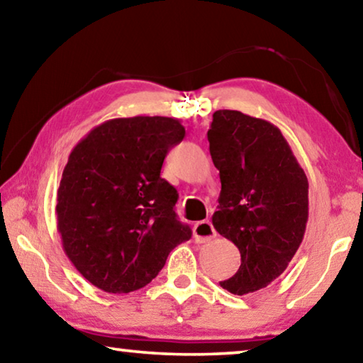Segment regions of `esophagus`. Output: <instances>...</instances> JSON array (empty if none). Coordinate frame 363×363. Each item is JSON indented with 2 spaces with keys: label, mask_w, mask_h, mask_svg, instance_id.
Instances as JSON below:
<instances>
[{
  "label": "esophagus",
  "mask_w": 363,
  "mask_h": 363,
  "mask_svg": "<svg viewBox=\"0 0 363 363\" xmlns=\"http://www.w3.org/2000/svg\"><path fill=\"white\" fill-rule=\"evenodd\" d=\"M216 237V230H214L213 224L210 220H200L194 225V238L196 243H206Z\"/></svg>",
  "instance_id": "1"
}]
</instances>
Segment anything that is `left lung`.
<instances>
[{
    "label": "left lung",
    "instance_id": "8db88e82",
    "mask_svg": "<svg viewBox=\"0 0 363 363\" xmlns=\"http://www.w3.org/2000/svg\"><path fill=\"white\" fill-rule=\"evenodd\" d=\"M220 194L213 225L240 251L237 274L220 281L238 296L280 277L304 238L309 182L277 126L238 110H216L208 130Z\"/></svg>",
    "mask_w": 363,
    "mask_h": 363
}]
</instances>
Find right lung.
Here are the masks:
<instances>
[{"label":"right lung","mask_w":363,"mask_h":363,"mask_svg":"<svg viewBox=\"0 0 363 363\" xmlns=\"http://www.w3.org/2000/svg\"><path fill=\"white\" fill-rule=\"evenodd\" d=\"M186 130L168 116L113 118L73 147L57 190V230L73 266L107 293L157 277L192 237L177 219V190L160 173Z\"/></svg>","instance_id":"1"}]
</instances>
